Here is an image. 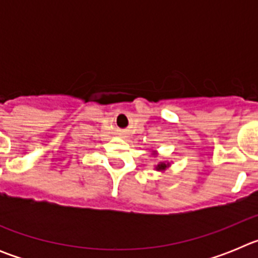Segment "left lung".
<instances>
[{
    "label": "left lung",
    "instance_id": "obj_1",
    "mask_svg": "<svg viewBox=\"0 0 258 258\" xmlns=\"http://www.w3.org/2000/svg\"><path fill=\"white\" fill-rule=\"evenodd\" d=\"M165 168H168V164H165V163L157 164V166H156L157 170H164V169H165Z\"/></svg>",
    "mask_w": 258,
    "mask_h": 258
}]
</instances>
